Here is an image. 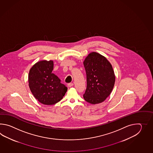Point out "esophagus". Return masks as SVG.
<instances>
[{"label": "esophagus", "mask_w": 153, "mask_h": 153, "mask_svg": "<svg viewBox=\"0 0 153 153\" xmlns=\"http://www.w3.org/2000/svg\"><path fill=\"white\" fill-rule=\"evenodd\" d=\"M73 83H68V84H67V85H68V87H72V86H73Z\"/></svg>", "instance_id": "obj_1"}]
</instances>
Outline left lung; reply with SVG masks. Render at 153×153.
I'll use <instances>...</instances> for the list:
<instances>
[{
  "label": "left lung",
  "mask_w": 153,
  "mask_h": 153,
  "mask_svg": "<svg viewBox=\"0 0 153 153\" xmlns=\"http://www.w3.org/2000/svg\"><path fill=\"white\" fill-rule=\"evenodd\" d=\"M87 86L83 95L91 104L101 103L107 98L114 87L115 76L107 59L97 52L90 53L84 62Z\"/></svg>",
  "instance_id": "8db88e82"
}]
</instances>
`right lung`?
<instances>
[{
	"label": "right lung",
	"mask_w": 153,
	"mask_h": 153,
	"mask_svg": "<svg viewBox=\"0 0 153 153\" xmlns=\"http://www.w3.org/2000/svg\"><path fill=\"white\" fill-rule=\"evenodd\" d=\"M52 61L37 62L29 71L28 82L33 96L41 103L52 105L63 98L67 88L53 73Z\"/></svg>",
	"instance_id": "1"
}]
</instances>
